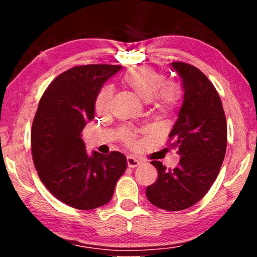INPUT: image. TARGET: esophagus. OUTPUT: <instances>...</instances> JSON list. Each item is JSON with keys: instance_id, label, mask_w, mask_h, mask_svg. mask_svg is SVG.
<instances>
[{"instance_id": "esophagus-1", "label": "esophagus", "mask_w": 257, "mask_h": 257, "mask_svg": "<svg viewBox=\"0 0 257 257\" xmlns=\"http://www.w3.org/2000/svg\"><path fill=\"white\" fill-rule=\"evenodd\" d=\"M139 160H137L136 158H135V156H128L127 158V164H128V167L129 168H136V167H138L139 165Z\"/></svg>"}]
</instances>
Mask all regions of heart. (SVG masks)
I'll return each mask as SVG.
<instances>
[{
	"mask_svg": "<svg viewBox=\"0 0 257 257\" xmlns=\"http://www.w3.org/2000/svg\"><path fill=\"white\" fill-rule=\"evenodd\" d=\"M121 85L145 103L152 104V110L158 115H169L181 106L184 94L179 86L167 84V76L150 66H136L128 69L121 77ZM112 89L104 86L95 98V110L99 114L110 111ZM125 144H133V134L123 130L121 134Z\"/></svg>",
	"mask_w": 257,
	"mask_h": 257,
	"instance_id": "b5f03b06",
	"label": "heart"
}]
</instances>
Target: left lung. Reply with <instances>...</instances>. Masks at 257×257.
Segmentation results:
<instances>
[{"label":"left lung","instance_id":"obj_1","mask_svg":"<svg viewBox=\"0 0 257 257\" xmlns=\"http://www.w3.org/2000/svg\"><path fill=\"white\" fill-rule=\"evenodd\" d=\"M171 68L184 88L169 135L180 161L172 170L152 161L159 177L146 188V196L162 210L181 211L201 201L219 175L227 150V121L215 87L201 70L184 62H172Z\"/></svg>","mask_w":257,"mask_h":257}]
</instances>
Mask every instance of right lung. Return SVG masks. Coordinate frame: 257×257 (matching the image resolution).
I'll use <instances>...</instances> for the list:
<instances>
[{
    "label": "right lung",
    "instance_id": "1",
    "mask_svg": "<svg viewBox=\"0 0 257 257\" xmlns=\"http://www.w3.org/2000/svg\"><path fill=\"white\" fill-rule=\"evenodd\" d=\"M121 66L73 67L51 82L38 104L32 128V152L38 177L59 201L93 210L111 201L127 169L120 152L88 154L81 132L95 115V98Z\"/></svg>",
    "mask_w": 257,
    "mask_h": 257
}]
</instances>
